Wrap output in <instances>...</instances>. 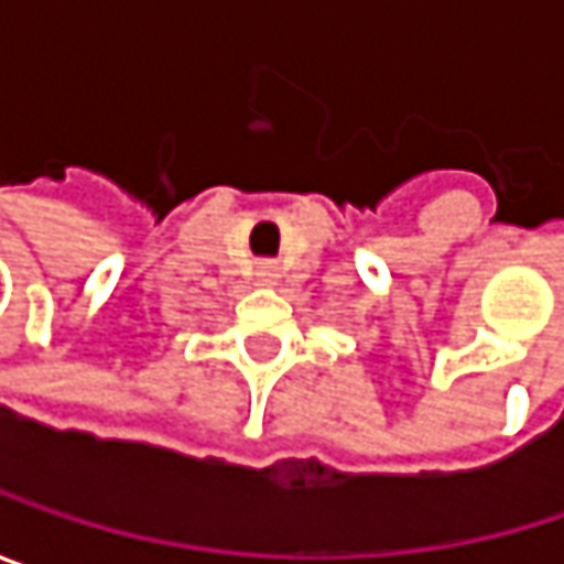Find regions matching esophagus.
<instances>
[{"label": "esophagus", "mask_w": 564, "mask_h": 564, "mask_svg": "<svg viewBox=\"0 0 564 564\" xmlns=\"http://www.w3.org/2000/svg\"><path fill=\"white\" fill-rule=\"evenodd\" d=\"M278 278H281V274H278V268H274V264H261V268H258V281L261 283H274Z\"/></svg>", "instance_id": "34e87169"}]
</instances>
